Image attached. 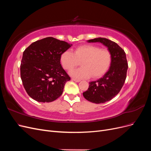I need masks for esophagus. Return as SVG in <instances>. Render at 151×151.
<instances>
[{"mask_svg": "<svg viewBox=\"0 0 151 151\" xmlns=\"http://www.w3.org/2000/svg\"><path fill=\"white\" fill-rule=\"evenodd\" d=\"M72 81H75V82H76V83H79V82H80L81 81L80 80H79V79H74V78H72Z\"/></svg>", "mask_w": 151, "mask_h": 151, "instance_id": "34e87169", "label": "esophagus"}]
</instances>
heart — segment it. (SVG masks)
I'll list each match as a JSON object with an SVG mask.
<instances>
[{
  "label": "heart",
  "mask_w": 151,
  "mask_h": 151,
  "mask_svg": "<svg viewBox=\"0 0 151 151\" xmlns=\"http://www.w3.org/2000/svg\"><path fill=\"white\" fill-rule=\"evenodd\" d=\"M63 67L70 70L79 65L80 68L69 72L71 76L76 79L99 78L106 73L111 63V55L109 50L101 49L93 45H84L77 47L73 53L66 50L60 56Z\"/></svg>",
  "instance_id": "heart-1"
}]
</instances>
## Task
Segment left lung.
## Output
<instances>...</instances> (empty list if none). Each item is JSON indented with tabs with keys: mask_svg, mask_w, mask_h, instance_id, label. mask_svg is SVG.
<instances>
[{
	"mask_svg": "<svg viewBox=\"0 0 151 151\" xmlns=\"http://www.w3.org/2000/svg\"><path fill=\"white\" fill-rule=\"evenodd\" d=\"M87 42L102 43L111 55V63L108 70L101 78L90 82L88 89L83 93L84 97L89 101L104 103L117 95L124 84L128 69L126 54L117 43L106 38L99 37Z\"/></svg>",
	"mask_w": 151,
	"mask_h": 151,
	"instance_id": "left-lung-1",
	"label": "left lung"
}]
</instances>
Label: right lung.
Masks as SVG:
<instances>
[{
  "label": "right lung",
  "mask_w": 151,
  "mask_h": 151,
  "mask_svg": "<svg viewBox=\"0 0 151 151\" xmlns=\"http://www.w3.org/2000/svg\"><path fill=\"white\" fill-rule=\"evenodd\" d=\"M72 45L47 37L31 43L24 50L21 63V78L31 98L50 103L62 95L65 83L70 77L60 64V56Z\"/></svg>",
  "instance_id": "right-lung-1"
}]
</instances>
